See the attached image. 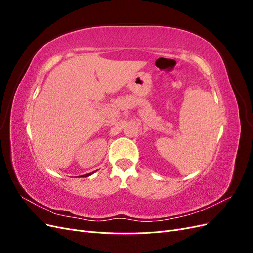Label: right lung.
<instances>
[{"mask_svg":"<svg viewBox=\"0 0 253 253\" xmlns=\"http://www.w3.org/2000/svg\"><path fill=\"white\" fill-rule=\"evenodd\" d=\"M94 173V172H93ZM93 173H88V174H85V175H81L80 177H87V176H89V175H91Z\"/></svg>","mask_w":253,"mask_h":253,"instance_id":"add662e5","label":"right lung"}]
</instances>
